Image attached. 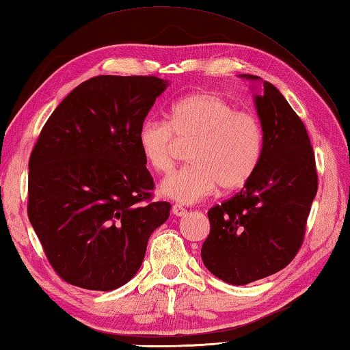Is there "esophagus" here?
<instances>
[{"label":"esophagus","mask_w":350,"mask_h":350,"mask_svg":"<svg viewBox=\"0 0 350 350\" xmlns=\"http://www.w3.org/2000/svg\"><path fill=\"white\" fill-rule=\"evenodd\" d=\"M171 211H173V214H174L176 217H182V215L187 214V209H185V208L182 206V204H174L173 209H171Z\"/></svg>","instance_id":"1"}]
</instances>
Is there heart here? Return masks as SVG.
<instances>
[{"label":"heart","instance_id":"heart-1","mask_svg":"<svg viewBox=\"0 0 350 350\" xmlns=\"http://www.w3.org/2000/svg\"><path fill=\"white\" fill-rule=\"evenodd\" d=\"M179 144H191V165L170 176L161 193L182 203H196L218 188H241L261 162L264 129L250 111L235 109L217 92H196L170 107L168 122L148 118L138 130L144 159L159 174L176 165Z\"/></svg>","mask_w":350,"mask_h":350}]
</instances>
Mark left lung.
I'll list each match as a JSON object with an SVG mask.
<instances>
[{
	"mask_svg": "<svg viewBox=\"0 0 350 350\" xmlns=\"http://www.w3.org/2000/svg\"><path fill=\"white\" fill-rule=\"evenodd\" d=\"M255 105L264 129L261 162L239 193L208 211L202 245L204 267L232 285L275 275L293 261L319 188L310 136L288 101L264 81Z\"/></svg>",
	"mask_w": 350,
	"mask_h": 350,
	"instance_id": "left-lung-1",
	"label": "left lung"
}]
</instances>
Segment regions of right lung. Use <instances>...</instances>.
Segmentation results:
<instances>
[{
    "instance_id": "right-lung-1",
    "label": "right lung",
    "mask_w": 350,
    "mask_h": 350,
    "mask_svg": "<svg viewBox=\"0 0 350 350\" xmlns=\"http://www.w3.org/2000/svg\"><path fill=\"white\" fill-rule=\"evenodd\" d=\"M167 80L97 75L66 95L31 150L27 214L48 262L65 282L111 291L144 261L171 204L154 182L138 130Z\"/></svg>"
}]
</instances>
